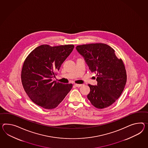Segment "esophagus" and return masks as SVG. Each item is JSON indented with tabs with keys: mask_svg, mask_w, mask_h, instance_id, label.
Segmentation results:
<instances>
[{
	"mask_svg": "<svg viewBox=\"0 0 148 148\" xmlns=\"http://www.w3.org/2000/svg\"><path fill=\"white\" fill-rule=\"evenodd\" d=\"M74 86H75L76 87H78V88H79V87H81V86H82V84H74Z\"/></svg>",
	"mask_w": 148,
	"mask_h": 148,
	"instance_id": "esophagus-1",
	"label": "esophagus"
}]
</instances>
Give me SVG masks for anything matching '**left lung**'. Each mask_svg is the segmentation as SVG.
Listing matches in <instances>:
<instances>
[{"label": "left lung", "instance_id": "8db88e82", "mask_svg": "<svg viewBox=\"0 0 148 148\" xmlns=\"http://www.w3.org/2000/svg\"><path fill=\"white\" fill-rule=\"evenodd\" d=\"M83 56L91 72L97 74V86L88 84L87 98L97 108H106L113 104L122 94L127 81L125 65L117 58L113 49L104 43H92L76 47Z\"/></svg>", "mask_w": 148, "mask_h": 148}]
</instances>
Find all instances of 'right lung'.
<instances>
[{
	"label": "right lung",
	"mask_w": 148,
	"mask_h": 148,
	"mask_svg": "<svg viewBox=\"0 0 148 148\" xmlns=\"http://www.w3.org/2000/svg\"><path fill=\"white\" fill-rule=\"evenodd\" d=\"M74 45H42L27 56L21 71L22 84L30 99L45 109L56 108L72 88V84L52 80Z\"/></svg>",
	"instance_id": "right-lung-1"
}]
</instances>
